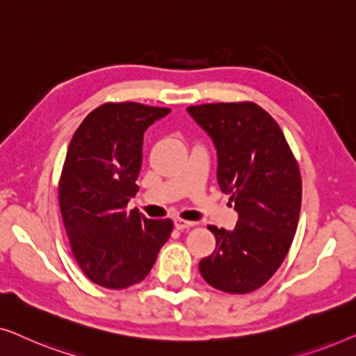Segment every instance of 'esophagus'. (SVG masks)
Returning <instances> with one entry per match:
<instances>
[{"label":"esophagus","mask_w":356,"mask_h":356,"mask_svg":"<svg viewBox=\"0 0 356 356\" xmlns=\"http://www.w3.org/2000/svg\"><path fill=\"white\" fill-rule=\"evenodd\" d=\"M194 225H196V223L189 222V220H183V218H177V220H175V228H177V230H184V228H191Z\"/></svg>","instance_id":"esophagus-1"}]
</instances>
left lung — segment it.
I'll list each match as a JSON object with an SVG mask.
<instances>
[{
  "instance_id": "obj_1",
  "label": "left lung",
  "mask_w": 356,
  "mask_h": 356,
  "mask_svg": "<svg viewBox=\"0 0 356 356\" xmlns=\"http://www.w3.org/2000/svg\"><path fill=\"white\" fill-rule=\"evenodd\" d=\"M217 149V179L232 194V232L209 225L216 250L199 262L204 280L227 293H250L279 269L293 241L301 175L277 121L254 102L188 106Z\"/></svg>"
}]
</instances>
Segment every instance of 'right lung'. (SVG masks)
<instances>
[{
  "label": "right lung",
  "mask_w": 356,
  "mask_h": 356,
  "mask_svg": "<svg viewBox=\"0 0 356 356\" xmlns=\"http://www.w3.org/2000/svg\"><path fill=\"white\" fill-rule=\"evenodd\" d=\"M168 113L138 102H108L86 116L67 147L58 183L63 223L77 266L105 289L144 280L173 230L170 218L128 211L138 193L144 131Z\"/></svg>",
  "instance_id": "add662e5"
}]
</instances>
